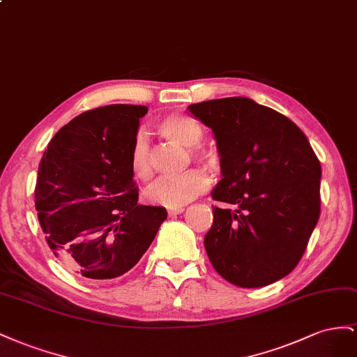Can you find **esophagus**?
Wrapping results in <instances>:
<instances>
[{"mask_svg":"<svg viewBox=\"0 0 357 357\" xmlns=\"http://www.w3.org/2000/svg\"><path fill=\"white\" fill-rule=\"evenodd\" d=\"M181 212H184V208H182V206H179V208H169L167 209V213H169L170 217L178 215V213H181Z\"/></svg>","mask_w":357,"mask_h":357,"instance_id":"esophagus-1","label":"esophagus"}]
</instances>
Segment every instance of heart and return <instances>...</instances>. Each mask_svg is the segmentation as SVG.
Masks as SVG:
<instances>
[{
	"label": "heart",
	"instance_id": "heart-1",
	"mask_svg": "<svg viewBox=\"0 0 357 357\" xmlns=\"http://www.w3.org/2000/svg\"><path fill=\"white\" fill-rule=\"evenodd\" d=\"M158 131L162 137L182 148H190L188 154L192 161L200 162L208 169H215L218 158L215 152L199 146L203 140V130L199 122L188 116L169 115L158 122ZM130 169L140 181H149L154 175V162H152L151 148L144 133H137L130 149ZM209 187V176L206 172L192 169L184 175L175 178H160L152 184L145 197L160 206L179 208L191 202Z\"/></svg>",
	"mask_w": 357,
	"mask_h": 357
}]
</instances>
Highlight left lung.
Here are the masks:
<instances>
[{"label":"left lung","mask_w":357,"mask_h":357,"mask_svg":"<svg viewBox=\"0 0 357 357\" xmlns=\"http://www.w3.org/2000/svg\"><path fill=\"white\" fill-rule=\"evenodd\" d=\"M212 130L222 179L205 236L212 266L238 287H263L289 275L320 217V161L287 116L247 97L188 106Z\"/></svg>","instance_id":"8db88e82"}]
</instances>
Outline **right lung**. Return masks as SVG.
Here are the masks:
<instances>
[{
    "label": "right lung",
    "mask_w": 357,
    "mask_h": 357,
    "mask_svg": "<svg viewBox=\"0 0 357 357\" xmlns=\"http://www.w3.org/2000/svg\"><path fill=\"white\" fill-rule=\"evenodd\" d=\"M146 106L110 105L71 119L49 142L34 190L49 248L88 280L128 272L167 212L139 205L130 149Z\"/></svg>",
    "instance_id": "1"
}]
</instances>
